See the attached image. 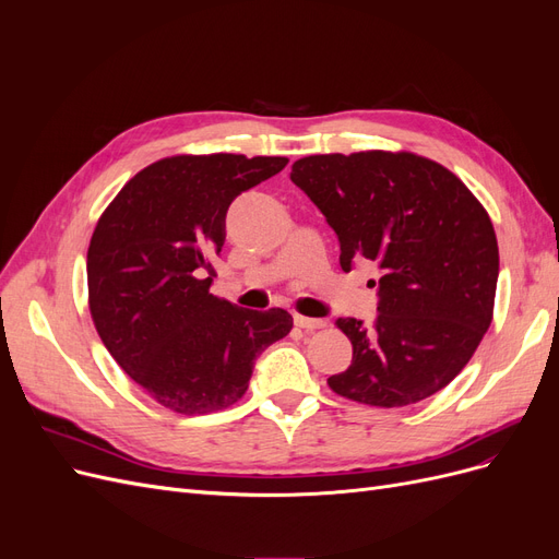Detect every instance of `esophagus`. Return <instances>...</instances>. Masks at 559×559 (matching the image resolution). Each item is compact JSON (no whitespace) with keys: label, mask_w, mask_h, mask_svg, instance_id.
<instances>
[{"label":"esophagus","mask_w":559,"mask_h":559,"mask_svg":"<svg viewBox=\"0 0 559 559\" xmlns=\"http://www.w3.org/2000/svg\"><path fill=\"white\" fill-rule=\"evenodd\" d=\"M294 324L302 331H317L321 326H326L324 319H312V317H302V314H296L294 317Z\"/></svg>","instance_id":"1"}]
</instances>
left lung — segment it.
Wrapping results in <instances>:
<instances>
[{
    "label": "left lung",
    "instance_id": "left-lung-1",
    "mask_svg": "<svg viewBox=\"0 0 559 559\" xmlns=\"http://www.w3.org/2000/svg\"><path fill=\"white\" fill-rule=\"evenodd\" d=\"M292 181L335 230L345 273L357 261L380 270L376 324L335 321L352 364L329 386L378 408L441 392L492 324L499 247L485 207L448 167L408 151L308 156Z\"/></svg>",
    "mask_w": 559,
    "mask_h": 559
}]
</instances>
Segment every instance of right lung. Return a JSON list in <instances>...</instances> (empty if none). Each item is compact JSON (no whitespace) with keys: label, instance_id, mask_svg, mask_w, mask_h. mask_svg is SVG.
<instances>
[{"label":"right lung","instance_id":"obj_1","mask_svg":"<svg viewBox=\"0 0 559 559\" xmlns=\"http://www.w3.org/2000/svg\"><path fill=\"white\" fill-rule=\"evenodd\" d=\"M289 158L173 156L134 175L99 216L88 302L116 364L167 411L238 403L259 354L292 331L286 310H247L210 294L230 202Z\"/></svg>","mask_w":559,"mask_h":559}]
</instances>
